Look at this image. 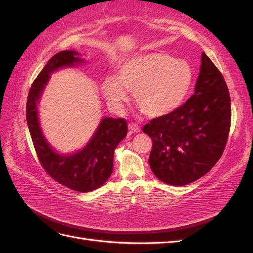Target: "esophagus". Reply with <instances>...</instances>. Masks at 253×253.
Segmentation results:
<instances>
[{"instance_id": "1", "label": "esophagus", "mask_w": 253, "mask_h": 253, "mask_svg": "<svg viewBox=\"0 0 253 253\" xmlns=\"http://www.w3.org/2000/svg\"><path fill=\"white\" fill-rule=\"evenodd\" d=\"M128 129L132 133H139L140 132V126L137 124H134V122H131V124L128 125Z\"/></svg>"}]
</instances>
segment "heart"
<instances>
[{"label": "heart", "mask_w": 253, "mask_h": 253, "mask_svg": "<svg viewBox=\"0 0 253 253\" xmlns=\"http://www.w3.org/2000/svg\"><path fill=\"white\" fill-rule=\"evenodd\" d=\"M193 72L183 60L165 52H147L122 63L117 78L102 82L108 101L119 108L128 99L127 90L140 111L150 117H159L176 110L183 102L192 85Z\"/></svg>", "instance_id": "heart-1"}]
</instances>
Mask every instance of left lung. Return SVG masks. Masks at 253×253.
I'll return each instance as SVG.
<instances>
[{
	"label": "left lung",
	"mask_w": 253,
	"mask_h": 253,
	"mask_svg": "<svg viewBox=\"0 0 253 253\" xmlns=\"http://www.w3.org/2000/svg\"><path fill=\"white\" fill-rule=\"evenodd\" d=\"M230 125L231 101L226 81L203 52L194 94L142 128L153 142L149 158L153 173L172 186L201 178L223 155Z\"/></svg>",
	"instance_id": "obj_1"
}]
</instances>
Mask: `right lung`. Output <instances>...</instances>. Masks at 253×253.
<instances>
[{"label":"right lung","mask_w":253,"mask_h":253,"mask_svg":"<svg viewBox=\"0 0 253 253\" xmlns=\"http://www.w3.org/2000/svg\"><path fill=\"white\" fill-rule=\"evenodd\" d=\"M78 52L63 50L52 56L29 89L26 103L27 126L39 162L52 179L78 192H89L109 179L113 172L114 152L127 133V124L124 118L101 120L97 132L87 145L73 155H60L53 151L42 135L38 121L37 102L49 74L63 66L81 62Z\"/></svg>","instance_id":"add662e5"}]
</instances>
